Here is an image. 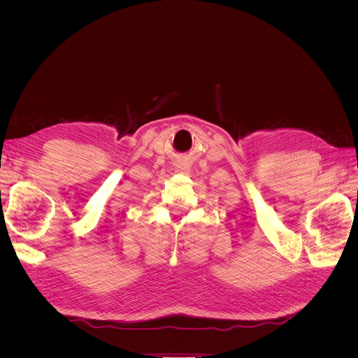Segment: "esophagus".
Returning a JSON list of instances; mask_svg holds the SVG:
<instances>
[{
  "instance_id": "1",
  "label": "esophagus",
  "mask_w": 358,
  "mask_h": 358,
  "mask_svg": "<svg viewBox=\"0 0 358 358\" xmlns=\"http://www.w3.org/2000/svg\"><path fill=\"white\" fill-rule=\"evenodd\" d=\"M178 169H179V171H182V173H187V169H185V167H180V166H179Z\"/></svg>"
}]
</instances>
